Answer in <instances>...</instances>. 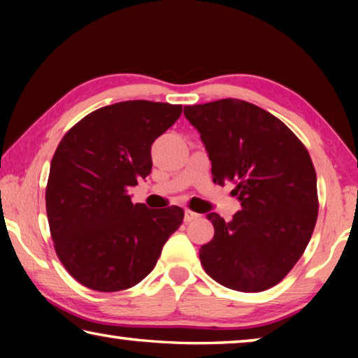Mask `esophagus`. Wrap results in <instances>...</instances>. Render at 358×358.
Wrapping results in <instances>:
<instances>
[{"label": "esophagus", "instance_id": "1", "mask_svg": "<svg viewBox=\"0 0 358 358\" xmlns=\"http://www.w3.org/2000/svg\"><path fill=\"white\" fill-rule=\"evenodd\" d=\"M201 216L199 213H194L191 210H185V222H191L194 220H197V217Z\"/></svg>", "mask_w": 358, "mask_h": 358}]
</instances>
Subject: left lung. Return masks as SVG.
I'll return each instance as SVG.
<instances>
[{"mask_svg":"<svg viewBox=\"0 0 358 358\" xmlns=\"http://www.w3.org/2000/svg\"><path fill=\"white\" fill-rule=\"evenodd\" d=\"M217 185L234 183L241 210L226 222L207 217L215 237L199 251L221 286L262 292L284 280L310 243L317 221V178L310 153L281 120L240 99L186 106Z\"/></svg>","mask_w":358,"mask_h":358,"instance_id":"obj_1","label":"left lung"}]
</instances>
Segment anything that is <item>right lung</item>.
<instances>
[{
	"label": "right lung",
	"mask_w": 358,
	"mask_h": 358,
	"mask_svg": "<svg viewBox=\"0 0 358 358\" xmlns=\"http://www.w3.org/2000/svg\"><path fill=\"white\" fill-rule=\"evenodd\" d=\"M181 106L124 101L88 113L66 132L45 189L58 259L85 287L117 292L155 268L183 222V208L132 203L128 189L151 172V145L180 118Z\"/></svg>",
	"instance_id": "add662e5"
}]
</instances>
